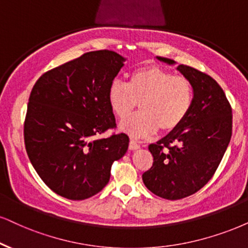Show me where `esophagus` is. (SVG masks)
<instances>
[{"instance_id": "esophagus-1", "label": "esophagus", "mask_w": 248, "mask_h": 248, "mask_svg": "<svg viewBox=\"0 0 248 248\" xmlns=\"http://www.w3.org/2000/svg\"><path fill=\"white\" fill-rule=\"evenodd\" d=\"M129 149H130V150H139V149H140V144L137 143L135 140H130V142H129Z\"/></svg>"}]
</instances>
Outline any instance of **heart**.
Masks as SVG:
<instances>
[{"label": "heart", "mask_w": 248, "mask_h": 248, "mask_svg": "<svg viewBox=\"0 0 248 248\" xmlns=\"http://www.w3.org/2000/svg\"><path fill=\"white\" fill-rule=\"evenodd\" d=\"M108 101L120 119L127 118L140 102L142 111L122 121L120 130L134 139H144L159 128L169 133L181 126L192 108L193 88L184 77L159 66H145L135 70L127 84L112 81Z\"/></svg>", "instance_id": "heart-1"}]
</instances>
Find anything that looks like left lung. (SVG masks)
I'll return each instance as SVG.
<instances>
[{
    "label": "left lung",
    "mask_w": 248,
    "mask_h": 248,
    "mask_svg": "<svg viewBox=\"0 0 248 248\" xmlns=\"http://www.w3.org/2000/svg\"><path fill=\"white\" fill-rule=\"evenodd\" d=\"M156 59L176 64L168 58ZM176 70L193 88L192 108L180 127L149 146L153 165L142 176L147 189L168 200L191 196L211 180L232 134V111L218 83L186 65Z\"/></svg>",
    "instance_id": "left-lung-1"
}]
</instances>
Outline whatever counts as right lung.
I'll use <instances>...</instances> for the list:
<instances>
[{
	"mask_svg": "<svg viewBox=\"0 0 248 248\" xmlns=\"http://www.w3.org/2000/svg\"><path fill=\"white\" fill-rule=\"evenodd\" d=\"M126 58L90 51L48 71L34 84L24 124L36 173L59 196L83 200L109 181L112 162L126 155V134L97 139L115 126L108 90Z\"/></svg>",
	"mask_w": 248,
	"mask_h": 248,
	"instance_id": "obj_1",
	"label": "right lung"
}]
</instances>
